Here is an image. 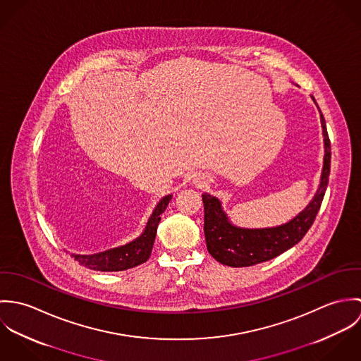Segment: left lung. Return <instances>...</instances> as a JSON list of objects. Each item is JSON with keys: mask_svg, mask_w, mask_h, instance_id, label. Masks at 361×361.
Returning a JSON list of instances; mask_svg holds the SVG:
<instances>
[{"mask_svg": "<svg viewBox=\"0 0 361 361\" xmlns=\"http://www.w3.org/2000/svg\"><path fill=\"white\" fill-rule=\"evenodd\" d=\"M321 126L325 155L319 188L309 206L288 224L262 229L235 226L229 222L221 207V202L208 193L203 195L207 250L216 261L229 267L256 265L258 262H264L282 255L303 239L318 214L329 179L331 142L322 114Z\"/></svg>", "mask_w": 361, "mask_h": 361, "instance_id": "8db88e82", "label": "left lung"}]
</instances>
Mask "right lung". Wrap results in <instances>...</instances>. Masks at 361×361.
<instances>
[{
    "mask_svg": "<svg viewBox=\"0 0 361 361\" xmlns=\"http://www.w3.org/2000/svg\"><path fill=\"white\" fill-rule=\"evenodd\" d=\"M172 199L171 195L162 197L146 225L145 232L135 239L133 242L119 246L111 250H105L97 255L90 256H82V255H71L80 265L94 269V271H104V272H112V271H125L129 268H133L136 265H140L146 262L153 250L157 228L161 221V214L165 211L166 206L169 204V200Z\"/></svg>",
    "mask_w": 361,
    "mask_h": 361,
    "instance_id": "right-lung-1",
    "label": "right lung"
}]
</instances>
